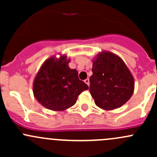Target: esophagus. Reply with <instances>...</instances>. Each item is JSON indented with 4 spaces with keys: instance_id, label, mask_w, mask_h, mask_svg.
<instances>
[{
    "instance_id": "34e87169",
    "label": "esophagus",
    "mask_w": 157,
    "mask_h": 157,
    "mask_svg": "<svg viewBox=\"0 0 157 157\" xmlns=\"http://www.w3.org/2000/svg\"><path fill=\"white\" fill-rule=\"evenodd\" d=\"M84 82H85V83H86V84L88 85V86H89V85H90V80H89L88 78H87V79H86V80H84Z\"/></svg>"
}]
</instances>
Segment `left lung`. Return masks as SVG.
Wrapping results in <instances>:
<instances>
[{"instance_id": "obj_1", "label": "left lung", "mask_w": 157, "mask_h": 157, "mask_svg": "<svg viewBox=\"0 0 157 157\" xmlns=\"http://www.w3.org/2000/svg\"><path fill=\"white\" fill-rule=\"evenodd\" d=\"M92 71L90 93L97 106L112 110L129 100L134 93V78L119 57L101 52L93 61Z\"/></svg>"}]
</instances>
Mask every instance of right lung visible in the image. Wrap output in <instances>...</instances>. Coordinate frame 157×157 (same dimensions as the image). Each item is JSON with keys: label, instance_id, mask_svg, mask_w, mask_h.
Listing matches in <instances>:
<instances>
[{"label": "right lung", "instance_id": "right-lung-1", "mask_svg": "<svg viewBox=\"0 0 157 157\" xmlns=\"http://www.w3.org/2000/svg\"><path fill=\"white\" fill-rule=\"evenodd\" d=\"M69 60L62 55L59 59L53 57L44 62L33 83L36 99L45 108L62 111L72 106L79 95L89 89L78 78L76 69L68 67Z\"/></svg>", "mask_w": 157, "mask_h": 157}]
</instances>
